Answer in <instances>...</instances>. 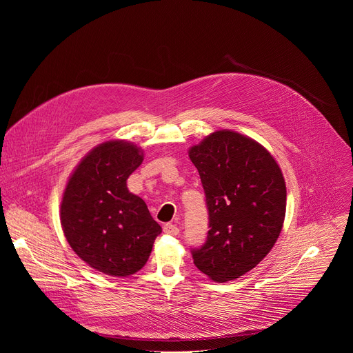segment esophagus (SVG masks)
I'll list each match as a JSON object with an SVG mask.
<instances>
[{
	"mask_svg": "<svg viewBox=\"0 0 353 353\" xmlns=\"http://www.w3.org/2000/svg\"><path fill=\"white\" fill-rule=\"evenodd\" d=\"M163 232H165L166 234L177 236V234L180 233V229H179L176 225H173V223H166V225L163 226Z\"/></svg>",
	"mask_w": 353,
	"mask_h": 353,
	"instance_id": "obj_1",
	"label": "esophagus"
}]
</instances>
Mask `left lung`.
Wrapping results in <instances>:
<instances>
[{"mask_svg": "<svg viewBox=\"0 0 353 353\" xmlns=\"http://www.w3.org/2000/svg\"><path fill=\"white\" fill-rule=\"evenodd\" d=\"M188 157L210 215L205 243L191 251L194 264L215 282L233 281L263 261L282 230L283 174L263 145L230 130L210 134Z\"/></svg>", "mask_w": 353, "mask_h": 353, "instance_id": "left-lung-1", "label": "left lung"}]
</instances>
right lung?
<instances>
[{
    "label": "right lung",
    "mask_w": 353,
    "mask_h": 353,
    "mask_svg": "<svg viewBox=\"0 0 353 353\" xmlns=\"http://www.w3.org/2000/svg\"><path fill=\"white\" fill-rule=\"evenodd\" d=\"M142 161L135 143L106 141L79 162L63 194L60 219L67 241L82 261L110 276L139 271L162 232L143 199L127 188Z\"/></svg>",
    "instance_id": "1"
}]
</instances>
